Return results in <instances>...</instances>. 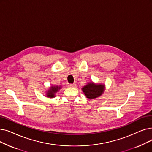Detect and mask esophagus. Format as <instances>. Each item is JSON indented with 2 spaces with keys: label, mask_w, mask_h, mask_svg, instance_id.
Returning <instances> with one entry per match:
<instances>
[{
  "label": "esophagus",
  "mask_w": 152,
  "mask_h": 152,
  "mask_svg": "<svg viewBox=\"0 0 152 152\" xmlns=\"http://www.w3.org/2000/svg\"><path fill=\"white\" fill-rule=\"evenodd\" d=\"M76 86V84H71L69 85V87H70V88H75Z\"/></svg>",
  "instance_id": "obj_1"
}]
</instances>
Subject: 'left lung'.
<instances>
[{
    "instance_id": "1",
    "label": "left lung",
    "mask_w": 152,
    "mask_h": 152,
    "mask_svg": "<svg viewBox=\"0 0 152 152\" xmlns=\"http://www.w3.org/2000/svg\"><path fill=\"white\" fill-rule=\"evenodd\" d=\"M105 84H96L94 82H89L82 88V91L85 96L89 99H94L102 96L105 90Z\"/></svg>"
}]
</instances>
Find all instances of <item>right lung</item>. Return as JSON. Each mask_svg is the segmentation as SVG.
<instances>
[{
    "label": "right lung",
    "mask_w": 152,
    "mask_h": 152,
    "mask_svg": "<svg viewBox=\"0 0 152 152\" xmlns=\"http://www.w3.org/2000/svg\"><path fill=\"white\" fill-rule=\"evenodd\" d=\"M61 86H57V85H52L50 86L49 89L45 92L46 97L48 98H54L56 97V94L61 89Z\"/></svg>",
    "instance_id": "right-lung-1"
}]
</instances>
